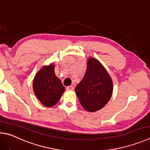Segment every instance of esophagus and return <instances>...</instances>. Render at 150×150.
<instances>
[{"label": "esophagus", "instance_id": "1", "mask_svg": "<svg viewBox=\"0 0 150 150\" xmlns=\"http://www.w3.org/2000/svg\"><path fill=\"white\" fill-rule=\"evenodd\" d=\"M67 90H70V91H72V90H74V87H73L72 86H67Z\"/></svg>", "mask_w": 150, "mask_h": 150}]
</instances>
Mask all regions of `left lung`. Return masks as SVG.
Masks as SVG:
<instances>
[{
  "mask_svg": "<svg viewBox=\"0 0 150 150\" xmlns=\"http://www.w3.org/2000/svg\"><path fill=\"white\" fill-rule=\"evenodd\" d=\"M75 91L83 108L94 112L109 101L112 93V82L103 65L98 60L90 58L84 77L76 86Z\"/></svg>",
  "mask_w": 150,
  "mask_h": 150,
  "instance_id": "left-lung-1",
  "label": "left lung"
}]
</instances>
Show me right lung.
<instances>
[{"label":"right lung","instance_id":"add662e5","mask_svg":"<svg viewBox=\"0 0 150 150\" xmlns=\"http://www.w3.org/2000/svg\"><path fill=\"white\" fill-rule=\"evenodd\" d=\"M33 87L37 98L48 107L56 105L64 91L62 82L55 75L52 64L39 70L33 80Z\"/></svg>","mask_w":150,"mask_h":150}]
</instances>
